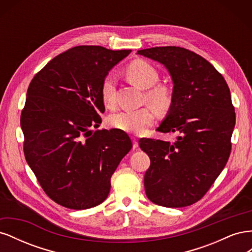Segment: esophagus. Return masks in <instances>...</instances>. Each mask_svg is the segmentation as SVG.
I'll return each instance as SVG.
<instances>
[{
	"label": "esophagus",
	"instance_id": "1",
	"mask_svg": "<svg viewBox=\"0 0 252 252\" xmlns=\"http://www.w3.org/2000/svg\"><path fill=\"white\" fill-rule=\"evenodd\" d=\"M139 148V142L135 138H133V149H138Z\"/></svg>",
	"mask_w": 252,
	"mask_h": 252
}]
</instances>
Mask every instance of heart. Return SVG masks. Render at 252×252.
Segmentation results:
<instances>
[{
  "mask_svg": "<svg viewBox=\"0 0 252 252\" xmlns=\"http://www.w3.org/2000/svg\"><path fill=\"white\" fill-rule=\"evenodd\" d=\"M126 74L134 85L142 89H148L146 100L158 111H166L172 103V95L168 88L163 85H156L158 81V73L151 64L143 60H136L126 68ZM101 95L104 105L107 108H114V79L111 74L106 75L102 83ZM155 120V112L150 107H143L136 110H125L114 113L109 119L112 127L120 130L141 133Z\"/></svg>",
  "mask_w": 252,
  "mask_h": 252,
  "instance_id": "heart-1",
  "label": "heart"
}]
</instances>
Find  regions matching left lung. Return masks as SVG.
<instances>
[{
    "mask_svg": "<svg viewBox=\"0 0 252 252\" xmlns=\"http://www.w3.org/2000/svg\"><path fill=\"white\" fill-rule=\"evenodd\" d=\"M138 53L162 63L171 75L172 103L157 130L178 133L172 144L139 141L150 158L145 191L157 205L186 207L202 199L229 158L235 125L230 90L223 75L193 51L165 46Z\"/></svg>",
    "mask_w": 252,
    "mask_h": 252,
    "instance_id": "1",
    "label": "left lung"
}]
</instances>
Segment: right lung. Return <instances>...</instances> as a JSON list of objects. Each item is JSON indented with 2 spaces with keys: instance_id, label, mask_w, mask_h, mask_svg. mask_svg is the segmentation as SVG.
I'll return each mask as SVG.
<instances>
[{
  "instance_id": "obj_1",
  "label": "right lung",
  "mask_w": 252,
  "mask_h": 252,
  "mask_svg": "<svg viewBox=\"0 0 252 252\" xmlns=\"http://www.w3.org/2000/svg\"><path fill=\"white\" fill-rule=\"evenodd\" d=\"M130 52L75 46L53 58L29 84L21 113L25 158L45 193L63 207L103 203L111 175L132 148L120 129L90 130L102 123L103 80Z\"/></svg>"
}]
</instances>
